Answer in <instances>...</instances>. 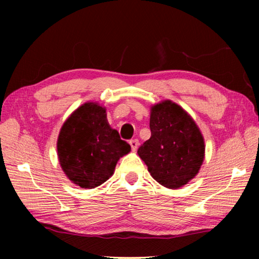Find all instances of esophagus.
I'll return each instance as SVG.
<instances>
[{
  "instance_id": "obj_1",
  "label": "esophagus",
  "mask_w": 259,
  "mask_h": 259,
  "mask_svg": "<svg viewBox=\"0 0 259 259\" xmlns=\"http://www.w3.org/2000/svg\"><path fill=\"white\" fill-rule=\"evenodd\" d=\"M129 144H130L131 148H133V151H136V150H137V148H138L139 140H138V139H131Z\"/></svg>"
}]
</instances>
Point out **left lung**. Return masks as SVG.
<instances>
[{
	"mask_svg": "<svg viewBox=\"0 0 259 259\" xmlns=\"http://www.w3.org/2000/svg\"><path fill=\"white\" fill-rule=\"evenodd\" d=\"M151 138L138 155L151 176L168 188H179L194 178L204 160V140L185 109L171 100L151 107Z\"/></svg>",
	"mask_w": 259,
	"mask_h": 259,
	"instance_id": "8db88e82",
	"label": "left lung"
}]
</instances>
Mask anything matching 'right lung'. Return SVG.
I'll return each mask as SVG.
<instances>
[{
    "instance_id": "1",
    "label": "right lung",
    "mask_w": 259,
    "mask_h": 259,
    "mask_svg": "<svg viewBox=\"0 0 259 259\" xmlns=\"http://www.w3.org/2000/svg\"><path fill=\"white\" fill-rule=\"evenodd\" d=\"M130 151L129 144L108 124L106 108L91 102L68 116L57 140L61 169L82 188H95L106 182L120 157Z\"/></svg>"
}]
</instances>
